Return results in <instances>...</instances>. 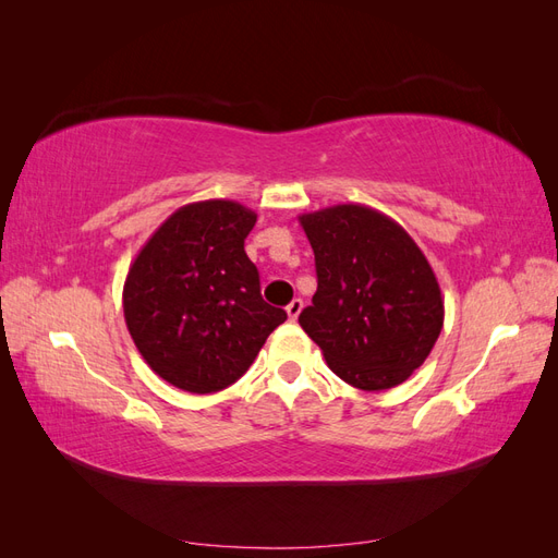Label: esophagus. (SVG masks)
Wrapping results in <instances>:
<instances>
[{
    "instance_id": "1",
    "label": "esophagus",
    "mask_w": 558,
    "mask_h": 558,
    "mask_svg": "<svg viewBox=\"0 0 558 558\" xmlns=\"http://www.w3.org/2000/svg\"><path fill=\"white\" fill-rule=\"evenodd\" d=\"M300 312H302V300H300V298L291 300L289 305H286V314H289V318H291V320H295V318L300 316Z\"/></svg>"
}]
</instances>
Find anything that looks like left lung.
I'll return each mask as SVG.
<instances>
[{
  "instance_id": "8db88e82",
  "label": "left lung",
  "mask_w": 558,
  "mask_h": 558,
  "mask_svg": "<svg viewBox=\"0 0 558 558\" xmlns=\"http://www.w3.org/2000/svg\"><path fill=\"white\" fill-rule=\"evenodd\" d=\"M314 248L316 293L300 326L332 373L384 391L424 365L445 324V300L408 230L365 205L302 214Z\"/></svg>"
}]
</instances>
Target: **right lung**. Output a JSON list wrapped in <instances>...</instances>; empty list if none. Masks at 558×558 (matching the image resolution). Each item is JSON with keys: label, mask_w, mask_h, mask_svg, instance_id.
<instances>
[{"label": "right lung", "mask_w": 558, "mask_h": 558, "mask_svg": "<svg viewBox=\"0 0 558 558\" xmlns=\"http://www.w3.org/2000/svg\"><path fill=\"white\" fill-rule=\"evenodd\" d=\"M256 218L234 199L191 202L130 265L123 312L134 347L181 391H223L286 320L263 300L258 269L244 251Z\"/></svg>", "instance_id": "obj_1"}]
</instances>
